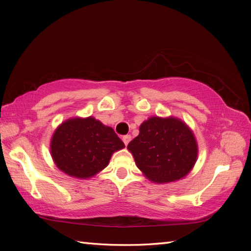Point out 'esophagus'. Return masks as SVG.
<instances>
[{
  "label": "esophagus",
  "mask_w": 251,
  "mask_h": 251,
  "mask_svg": "<svg viewBox=\"0 0 251 251\" xmlns=\"http://www.w3.org/2000/svg\"><path fill=\"white\" fill-rule=\"evenodd\" d=\"M122 140H123V142L125 143V146H127L129 143V141L131 140V136L130 135H126V136H123V138H122Z\"/></svg>",
  "instance_id": "1"
}]
</instances>
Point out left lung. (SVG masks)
I'll use <instances>...</instances> for the list:
<instances>
[{"instance_id": "obj_1", "label": "left lung", "mask_w": 251, "mask_h": 251, "mask_svg": "<svg viewBox=\"0 0 251 251\" xmlns=\"http://www.w3.org/2000/svg\"><path fill=\"white\" fill-rule=\"evenodd\" d=\"M127 149L148 179L167 183L185 177L197 158V142L184 122L153 116L140 125Z\"/></svg>"}]
</instances>
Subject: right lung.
I'll return each mask as SVG.
<instances>
[{
	"instance_id": "1",
	"label": "right lung",
	"mask_w": 251,
	"mask_h": 251,
	"mask_svg": "<svg viewBox=\"0 0 251 251\" xmlns=\"http://www.w3.org/2000/svg\"><path fill=\"white\" fill-rule=\"evenodd\" d=\"M125 147L114 130L89 116L63 122L50 141L57 167L71 177L88 179L108 166L112 154Z\"/></svg>"
}]
</instances>
